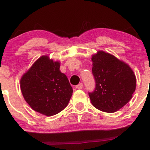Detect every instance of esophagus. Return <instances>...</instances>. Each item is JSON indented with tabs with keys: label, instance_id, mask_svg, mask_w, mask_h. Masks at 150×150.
Wrapping results in <instances>:
<instances>
[{
	"label": "esophagus",
	"instance_id": "esophagus-1",
	"mask_svg": "<svg viewBox=\"0 0 150 150\" xmlns=\"http://www.w3.org/2000/svg\"><path fill=\"white\" fill-rule=\"evenodd\" d=\"M75 88H76L77 89H81L83 88V83H81L77 85V86H75Z\"/></svg>",
	"mask_w": 150,
	"mask_h": 150
}]
</instances>
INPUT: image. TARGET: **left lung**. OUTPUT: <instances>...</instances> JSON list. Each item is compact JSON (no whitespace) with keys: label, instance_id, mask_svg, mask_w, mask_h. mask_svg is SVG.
I'll list each match as a JSON object with an SVG mask.
<instances>
[{"label":"left lung","instance_id":"8db88e82","mask_svg":"<svg viewBox=\"0 0 150 150\" xmlns=\"http://www.w3.org/2000/svg\"><path fill=\"white\" fill-rule=\"evenodd\" d=\"M91 60L96 88L88 93L91 102L101 111L115 112L132 98L137 86L135 74L128 64L103 51L92 55Z\"/></svg>","mask_w":150,"mask_h":150}]
</instances>
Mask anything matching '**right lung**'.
Here are the masks:
<instances>
[{"instance_id": "1", "label": "right lung", "mask_w": 150, "mask_h": 150, "mask_svg": "<svg viewBox=\"0 0 150 150\" xmlns=\"http://www.w3.org/2000/svg\"><path fill=\"white\" fill-rule=\"evenodd\" d=\"M59 67V62L42 56L20 80L25 100L33 110L44 115L51 116L62 111L72 95L67 77Z\"/></svg>"}]
</instances>
